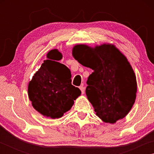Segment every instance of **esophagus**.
Wrapping results in <instances>:
<instances>
[{
	"mask_svg": "<svg viewBox=\"0 0 154 154\" xmlns=\"http://www.w3.org/2000/svg\"><path fill=\"white\" fill-rule=\"evenodd\" d=\"M79 89L81 90V91H82V94H83L85 93V88L83 87V86H80L79 87Z\"/></svg>",
	"mask_w": 154,
	"mask_h": 154,
	"instance_id": "1",
	"label": "esophagus"
}]
</instances>
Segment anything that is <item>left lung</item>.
<instances>
[{"instance_id":"8db88e82","label":"left lung","mask_w":154,"mask_h":154,"mask_svg":"<svg viewBox=\"0 0 154 154\" xmlns=\"http://www.w3.org/2000/svg\"><path fill=\"white\" fill-rule=\"evenodd\" d=\"M72 56L94 71L88 78L85 94L96 116L110 124L125 118L135 102L137 90L136 76L125 56L111 44L94 48L77 45Z\"/></svg>"}]
</instances>
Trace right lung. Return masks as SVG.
I'll use <instances>...</instances> for the list:
<instances>
[{
    "mask_svg": "<svg viewBox=\"0 0 154 154\" xmlns=\"http://www.w3.org/2000/svg\"><path fill=\"white\" fill-rule=\"evenodd\" d=\"M28 88V97L38 113L52 119L60 118L69 111L81 90L71 84V73L64 64L57 62L62 54L54 49L47 54Z\"/></svg>",
    "mask_w": 154,
    "mask_h": 154,
    "instance_id": "add662e5",
    "label": "right lung"
}]
</instances>
